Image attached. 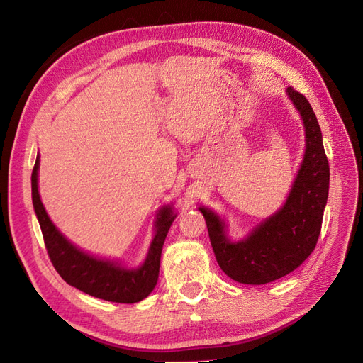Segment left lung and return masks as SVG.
<instances>
[{
  "label": "left lung",
  "instance_id": "8db88e82",
  "mask_svg": "<svg viewBox=\"0 0 363 363\" xmlns=\"http://www.w3.org/2000/svg\"><path fill=\"white\" fill-rule=\"evenodd\" d=\"M286 92L303 119L306 151L284 206L239 242L228 239L221 218L200 207L218 265L244 284H265L298 268L315 250L321 232L330 180L321 128L306 96L294 87Z\"/></svg>",
  "mask_w": 363,
  "mask_h": 363
}]
</instances>
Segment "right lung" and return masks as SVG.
<instances>
[{
  "instance_id": "obj_1",
  "label": "right lung",
  "mask_w": 363,
  "mask_h": 363,
  "mask_svg": "<svg viewBox=\"0 0 363 363\" xmlns=\"http://www.w3.org/2000/svg\"><path fill=\"white\" fill-rule=\"evenodd\" d=\"M39 156L31 172V199L38 216L52 267L60 277L71 286L89 294L96 298L113 303H138L147 298L155 289L159 279L160 255L164 238L175 219L171 206H163L156 219V235L151 240L144 265L138 269H128L116 262L96 259L72 245L51 223L43 207L38 191Z\"/></svg>"
}]
</instances>
